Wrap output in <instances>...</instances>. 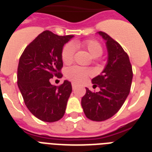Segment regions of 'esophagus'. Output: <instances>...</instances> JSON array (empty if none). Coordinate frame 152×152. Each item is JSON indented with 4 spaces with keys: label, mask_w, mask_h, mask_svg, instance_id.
<instances>
[{
    "label": "esophagus",
    "mask_w": 152,
    "mask_h": 152,
    "mask_svg": "<svg viewBox=\"0 0 152 152\" xmlns=\"http://www.w3.org/2000/svg\"><path fill=\"white\" fill-rule=\"evenodd\" d=\"M72 89H73V90H75V89L76 88V87H77V85H76V83H72Z\"/></svg>",
    "instance_id": "esophagus-1"
}]
</instances>
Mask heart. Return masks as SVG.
<instances>
[{"label":"heart","instance_id":"b5f03b06","mask_svg":"<svg viewBox=\"0 0 152 152\" xmlns=\"http://www.w3.org/2000/svg\"><path fill=\"white\" fill-rule=\"evenodd\" d=\"M82 46L87 49L93 57H100L103 53V48L99 42L96 40H86L82 42ZM76 53V46L72 42L65 44L62 49L61 59L64 64H69L73 61L74 55ZM91 75L89 69H84L80 66H72L68 68L65 71V76L69 80L74 83H83L88 76Z\"/></svg>","mask_w":152,"mask_h":152}]
</instances>
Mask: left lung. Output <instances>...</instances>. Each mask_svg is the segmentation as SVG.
Segmentation results:
<instances>
[{
  "label": "left lung",
  "mask_w": 152,
  "mask_h": 152,
  "mask_svg": "<svg viewBox=\"0 0 152 152\" xmlns=\"http://www.w3.org/2000/svg\"><path fill=\"white\" fill-rule=\"evenodd\" d=\"M99 34L106 41L108 63L102 72L91 80L99 91L86 88L81 99L86 117L95 121L107 120L120 110L129 94L133 76L129 57L121 46L105 32Z\"/></svg>",
  "instance_id": "1"
}]
</instances>
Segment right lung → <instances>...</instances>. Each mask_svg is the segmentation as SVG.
I'll list each match as a JSON object with an SVG mask.
<instances>
[{
  "mask_svg": "<svg viewBox=\"0 0 152 152\" xmlns=\"http://www.w3.org/2000/svg\"><path fill=\"white\" fill-rule=\"evenodd\" d=\"M72 37L44 31L25 48L19 61L18 87L27 109L42 121H57L65 112L72 92L71 83L64 80L55 86L50 80L63 76L61 51Z\"/></svg>",
  "mask_w": 152,
  "mask_h": 152,
  "instance_id": "obj_1",
  "label": "right lung"
}]
</instances>
